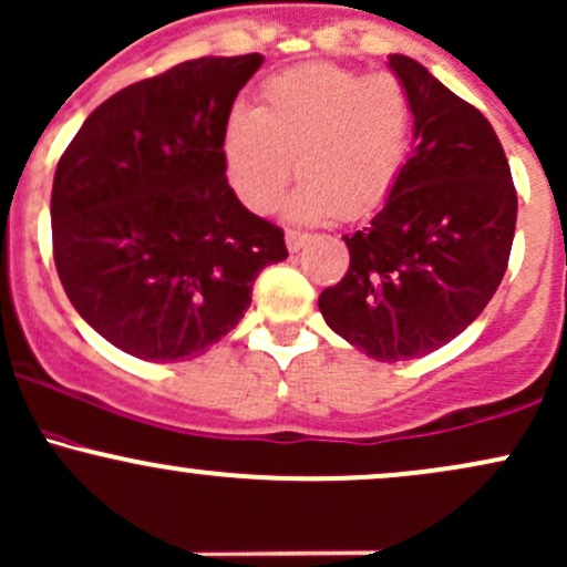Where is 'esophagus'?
<instances>
[{"label": "esophagus", "instance_id": "34e87169", "mask_svg": "<svg viewBox=\"0 0 567 567\" xmlns=\"http://www.w3.org/2000/svg\"><path fill=\"white\" fill-rule=\"evenodd\" d=\"M285 241H288V250H290V252H298V250H301V247L309 241V234H303V231H288V234H285Z\"/></svg>", "mask_w": 567, "mask_h": 567}]
</instances>
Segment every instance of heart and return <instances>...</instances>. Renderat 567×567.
I'll return each instance as SVG.
<instances>
[{"mask_svg":"<svg viewBox=\"0 0 567 567\" xmlns=\"http://www.w3.org/2000/svg\"><path fill=\"white\" fill-rule=\"evenodd\" d=\"M412 142V102L390 72L307 64L274 74L260 107L236 104L223 128L228 183L252 213H269L290 172L288 215L363 217L388 202Z\"/></svg>","mask_w":567,"mask_h":567,"instance_id":"heart-1","label":"heart"}]
</instances>
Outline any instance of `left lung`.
Returning <instances> with one entry per match:
<instances>
[{"label": "left lung", "mask_w": 567, "mask_h": 567, "mask_svg": "<svg viewBox=\"0 0 567 567\" xmlns=\"http://www.w3.org/2000/svg\"><path fill=\"white\" fill-rule=\"evenodd\" d=\"M416 147L369 226L347 234L350 269L320 293L341 339L382 363L439 350L495 296L516 228V190L495 128L420 61L393 53Z\"/></svg>", "instance_id": "left-lung-1"}]
</instances>
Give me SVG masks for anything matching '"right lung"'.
<instances>
[{"instance_id":"right-lung-1","label":"right lung","mask_w":567,"mask_h":567,"mask_svg":"<svg viewBox=\"0 0 567 567\" xmlns=\"http://www.w3.org/2000/svg\"><path fill=\"white\" fill-rule=\"evenodd\" d=\"M260 64L204 55L112 93L55 166V271L80 317L134 358L207 352L245 317L258 274L288 258L223 161L228 112Z\"/></svg>"}]
</instances>
